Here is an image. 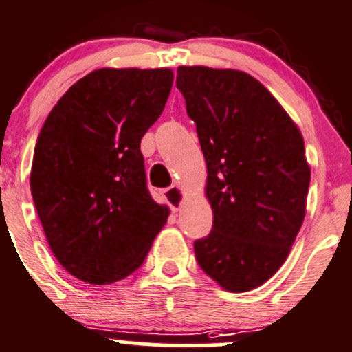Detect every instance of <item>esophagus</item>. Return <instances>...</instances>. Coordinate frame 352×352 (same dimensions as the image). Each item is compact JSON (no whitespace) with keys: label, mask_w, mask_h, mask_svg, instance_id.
<instances>
[{"label":"esophagus","mask_w":352,"mask_h":352,"mask_svg":"<svg viewBox=\"0 0 352 352\" xmlns=\"http://www.w3.org/2000/svg\"><path fill=\"white\" fill-rule=\"evenodd\" d=\"M164 195L173 212H177L180 207H182L185 200V190L182 187H179V185H172V187L167 188V190H164Z\"/></svg>","instance_id":"obj_1"}]
</instances>
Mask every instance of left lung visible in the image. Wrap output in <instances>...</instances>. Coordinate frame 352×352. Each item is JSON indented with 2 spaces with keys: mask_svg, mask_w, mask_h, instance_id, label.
<instances>
[{
  "mask_svg": "<svg viewBox=\"0 0 352 352\" xmlns=\"http://www.w3.org/2000/svg\"><path fill=\"white\" fill-rule=\"evenodd\" d=\"M177 88L197 125L214 212L210 234L194 242L197 262L226 291H252L284 264L306 215L302 135L245 72L179 67Z\"/></svg>",
  "mask_w": 352,
  "mask_h": 352,
  "instance_id": "left-lung-1",
  "label": "left lung"
}]
</instances>
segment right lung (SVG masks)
I'll return each mask as SVG.
<instances>
[{
    "instance_id": "1",
    "label": "right lung",
    "mask_w": 352,
    "mask_h": 352,
    "mask_svg": "<svg viewBox=\"0 0 352 352\" xmlns=\"http://www.w3.org/2000/svg\"><path fill=\"white\" fill-rule=\"evenodd\" d=\"M170 68H100L69 87L34 146L30 187L56 261L83 283L125 279L167 222L146 188L142 137L164 111Z\"/></svg>"
}]
</instances>
